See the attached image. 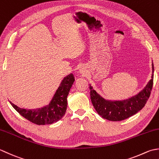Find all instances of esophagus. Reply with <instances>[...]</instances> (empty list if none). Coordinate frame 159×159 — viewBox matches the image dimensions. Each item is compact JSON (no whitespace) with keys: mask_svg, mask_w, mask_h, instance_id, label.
Masks as SVG:
<instances>
[{"mask_svg":"<svg viewBox=\"0 0 159 159\" xmlns=\"http://www.w3.org/2000/svg\"><path fill=\"white\" fill-rule=\"evenodd\" d=\"M80 72H82V73H83V70H80Z\"/></svg>","mask_w":159,"mask_h":159,"instance_id":"34e87169","label":"esophagus"}]
</instances>
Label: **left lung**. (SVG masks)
Listing matches in <instances>:
<instances>
[{
    "label": "left lung",
    "mask_w": 159,
    "mask_h": 159,
    "mask_svg": "<svg viewBox=\"0 0 159 159\" xmlns=\"http://www.w3.org/2000/svg\"><path fill=\"white\" fill-rule=\"evenodd\" d=\"M152 73H154L153 63ZM153 80L154 75L152 73L150 82L138 95L124 101H107L98 95L92 86H90V99L95 111L103 119L113 121L124 120L135 115L145 106L150 96Z\"/></svg>",
    "instance_id": "left-lung-1"
}]
</instances>
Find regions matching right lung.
<instances>
[{
    "instance_id": "add662e5",
    "label": "right lung",
    "mask_w": 159,
    "mask_h": 159,
    "mask_svg": "<svg viewBox=\"0 0 159 159\" xmlns=\"http://www.w3.org/2000/svg\"><path fill=\"white\" fill-rule=\"evenodd\" d=\"M75 81L72 73L61 81L53 98L48 105L43 108L27 110L20 108L9 102L16 111L27 120L37 125L51 124L57 122L65 115L67 108V96Z\"/></svg>"
}]
</instances>
